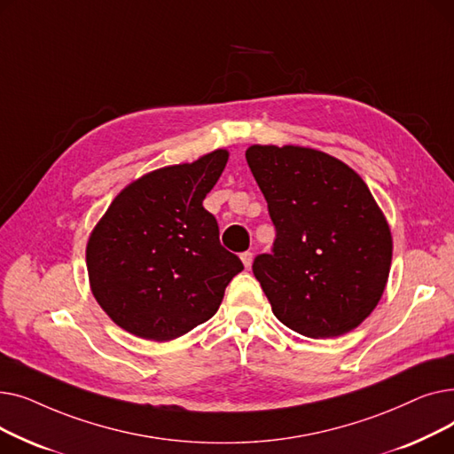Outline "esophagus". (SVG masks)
<instances>
[{"label": "esophagus", "instance_id": "obj_1", "mask_svg": "<svg viewBox=\"0 0 454 454\" xmlns=\"http://www.w3.org/2000/svg\"><path fill=\"white\" fill-rule=\"evenodd\" d=\"M252 259H254V254H252V252H243V254H241V261H243V265H245L247 269L252 267Z\"/></svg>", "mask_w": 454, "mask_h": 454}]
</instances>
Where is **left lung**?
<instances>
[{
  "mask_svg": "<svg viewBox=\"0 0 454 454\" xmlns=\"http://www.w3.org/2000/svg\"><path fill=\"white\" fill-rule=\"evenodd\" d=\"M247 161L276 228L272 252L252 265L272 313L309 339L355 329L383 296L392 261L368 185L315 149L252 145Z\"/></svg>",
  "mask_w": 454,
  "mask_h": 454,
  "instance_id": "8db88e82",
  "label": "left lung"
}]
</instances>
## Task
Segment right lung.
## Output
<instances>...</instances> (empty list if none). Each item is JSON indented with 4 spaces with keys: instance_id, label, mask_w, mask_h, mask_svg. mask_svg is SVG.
Wrapping results in <instances>:
<instances>
[{
    "instance_id": "add662e5",
    "label": "right lung",
    "mask_w": 454,
    "mask_h": 454,
    "mask_svg": "<svg viewBox=\"0 0 454 454\" xmlns=\"http://www.w3.org/2000/svg\"><path fill=\"white\" fill-rule=\"evenodd\" d=\"M228 153L163 167L127 185L95 226L86 265L95 300L125 331L173 340L209 320L245 267L219 241L202 200Z\"/></svg>"
}]
</instances>
